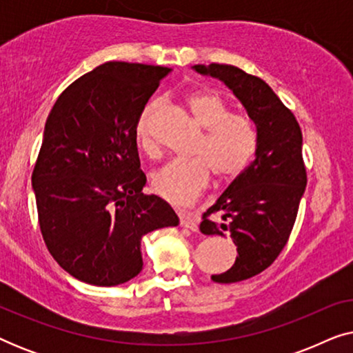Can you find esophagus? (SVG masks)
Masks as SVG:
<instances>
[{
	"instance_id": "obj_1",
	"label": "esophagus",
	"mask_w": 353,
	"mask_h": 353,
	"mask_svg": "<svg viewBox=\"0 0 353 353\" xmlns=\"http://www.w3.org/2000/svg\"><path fill=\"white\" fill-rule=\"evenodd\" d=\"M180 225L183 226V228H188L191 231L199 230V225H197L196 216L190 214V212H181V214H180Z\"/></svg>"
}]
</instances>
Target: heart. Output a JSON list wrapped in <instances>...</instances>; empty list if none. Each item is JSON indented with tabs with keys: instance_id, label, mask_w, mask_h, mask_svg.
I'll return each mask as SVG.
<instances>
[{
	"instance_id": "b5f03b06",
	"label": "heart",
	"mask_w": 353,
	"mask_h": 353,
	"mask_svg": "<svg viewBox=\"0 0 353 353\" xmlns=\"http://www.w3.org/2000/svg\"><path fill=\"white\" fill-rule=\"evenodd\" d=\"M186 104L204 134L196 144L194 159L172 161L152 175V190L172 204L186 205L196 201L209 185L212 173L216 181L228 183L243 173L255 156L259 132L245 114L231 112V105L214 91H197ZM159 101H149L134 122V138L148 156H156L159 146L152 133Z\"/></svg>"
}]
</instances>
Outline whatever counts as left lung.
<instances>
[{
    "instance_id": "8db88e82",
    "label": "left lung",
    "mask_w": 353,
    "mask_h": 353,
    "mask_svg": "<svg viewBox=\"0 0 353 353\" xmlns=\"http://www.w3.org/2000/svg\"><path fill=\"white\" fill-rule=\"evenodd\" d=\"M192 69L223 81L259 132L255 159L207 209L199 226L204 234L225 236L228 231L238 248L233 267L212 274V279L244 281L276 260L292 231L307 186L302 132L294 114L259 77L228 64H197Z\"/></svg>"
}]
</instances>
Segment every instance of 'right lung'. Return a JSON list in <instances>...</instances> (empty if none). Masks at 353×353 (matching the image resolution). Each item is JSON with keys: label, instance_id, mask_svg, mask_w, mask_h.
<instances>
[{"label": "right lung", "instance_id": "add662e5", "mask_svg": "<svg viewBox=\"0 0 353 353\" xmlns=\"http://www.w3.org/2000/svg\"><path fill=\"white\" fill-rule=\"evenodd\" d=\"M172 69L110 61L62 91L32 173L38 221L61 268L94 286L143 270L141 238L176 226L165 201L143 194L134 122Z\"/></svg>", "mask_w": 353, "mask_h": 353}]
</instances>
